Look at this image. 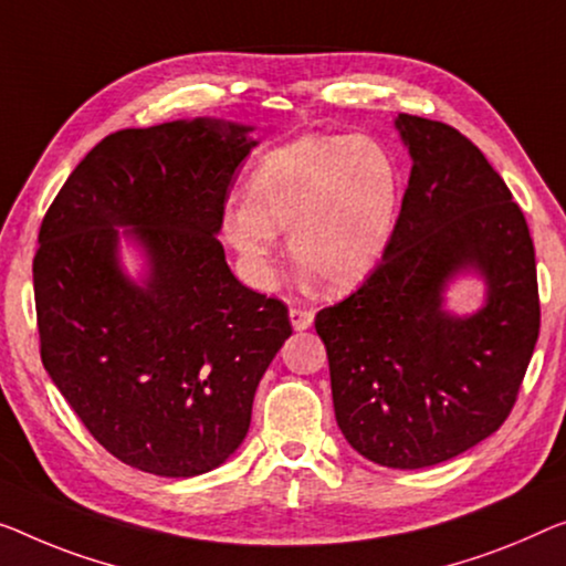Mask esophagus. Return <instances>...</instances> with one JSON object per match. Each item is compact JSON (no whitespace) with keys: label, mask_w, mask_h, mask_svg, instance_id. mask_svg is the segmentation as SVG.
<instances>
[{"label":"esophagus","mask_w":566,"mask_h":566,"mask_svg":"<svg viewBox=\"0 0 566 566\" xmlns=\"http://www.w3.org/2000/svg\"><path fill=\"white\" fill-rule=\"evenodd\" d=\"M290 323L294 331H307V327L315 323V312L312 310H300V307H292L290 310Z\"/></svg>","instance_id":"esophagus-1"}]
</instances>
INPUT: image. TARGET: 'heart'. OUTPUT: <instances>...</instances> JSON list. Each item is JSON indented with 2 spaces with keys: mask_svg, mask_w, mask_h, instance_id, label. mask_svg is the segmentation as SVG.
<instances>
[{
  "mask_svg": "<svg viewBox=\"0 0 566 566\" xmlns=\"http://www.w3.org/2000/svg\"><path fill=\"white\" fill-rule=\"evenodd\" d=\"M401 165L368 134H302L259 159L247 200L223 208L221 233L251 280L276 272L280 233L297 266L331 290L364 284L394 247Z\"/></svg>",
  "mask_w": 566,
  "mask_h": 566,
  "instance_id": "b5f03b06",
  "label": "heart"
}]
</instances>
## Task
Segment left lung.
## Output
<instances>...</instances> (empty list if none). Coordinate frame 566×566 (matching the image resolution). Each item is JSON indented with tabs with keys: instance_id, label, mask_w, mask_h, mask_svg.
<instances>
[{
	"instance_id": "8db88e82",
	"label": "left lung",
	"mask_w": 566,
	"mask_h": 566,
	"mask_svg": "<svg viewBox=\"0 0 566 566\" xmlns=\"http://www.w3.org/2000/svg\"><path fill=\"white\" fill-rule=\"evenodd\" d=\"M411 175L384 264L317 312L348 444L384 468L458 458L511 415L538 337L534 241L501 175L452 126L399 114ZM475 275L484 302L446 305Z\"/></svg>"
}]
</instances>
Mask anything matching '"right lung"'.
<instances>
[{
    "instance_id": "obj_1",
    "label": "right lung",
    "mask_w": 566,
    "mask_h": 566,
    "mask_svg": "<svg viewBox=\"0 0 566 566\" xmlns=\"http://www.w3.org/2000/svg\"><path fill=\"white\" fill-rule=\"evenodd\" d=\"M251 132L198 116L108 134L42 218V366L98 444L151 475L221 468L292 335L286 307L235 280L216 239Z\"/></svg>"
}]
</instances>
